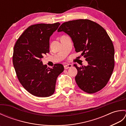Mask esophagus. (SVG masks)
I'll use <instances>...</instances> for the list:
<instances>
[{"mask_svg":"<svg viewBox=\"0 0 126 126\" xmlns=\"http://www.w3.org/2000/svg\"><path fill=\"white\" fill-rule=\"evenodd\" d=\"M72 67V65L70 64H66L64 65V68L65 69H67Z\"/></svg>","mask_w":126,"mask_h":126,"instance_id":"34e87169","label":"esophagus"}]
</instances>
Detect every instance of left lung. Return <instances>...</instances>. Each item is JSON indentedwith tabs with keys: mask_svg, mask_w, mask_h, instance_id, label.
Wrapping results in <instances>:
<instances>
[{
	"mask_svg": "<svg viewBox=\"0 0 126 126\" xmlns=\"http://www.w3.org/2000/svg\"><path fill=\"white\" fill-rule=\"evenodd\" d=\"M58 32L71 37L76 52L88 62L87 66L78 67L75 81L84 92L93 94L106 86L114 68V47L106 31L89 19H77L63 23Z\"/></svg>",
	"mask_w": 126,
	"mask_h": 126,
	"instance_id": "obj_1",
	"label": "left lung"
}]
</instances>
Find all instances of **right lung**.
I'll return each instance as SVG.
<instances>
[{
  "mask_svg": "<svg viewBox=\"0 0 126 126\" xmlns=\"http://www.w3.org/2000/svg\"><path fill=\"white\" fill-rule=\"evenodd\" d=\"M60 25L58 22L30 26L19 37L13 49V64L19 81L37 97L52 95L57 77L64 70L61 64L47 68L41 60L50 52V37Z\"/></svg>",
  "mask_w": 126,
  "mask_h": 126,
  "instance_id": "obj_1",
  "label": "right lung"
}]
</instances>
